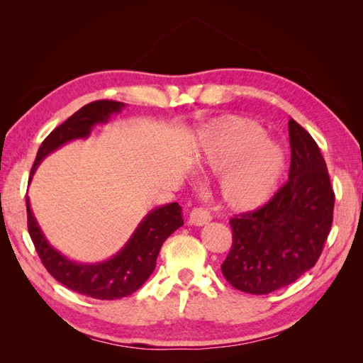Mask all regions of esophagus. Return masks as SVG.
Wrapping results in <instances>:
<instances>
[{
    "label": "esophagus",
    "instance_id": "esophagus-1",
    "mask_svg": "<svg viewBox=\"0 0 363 363\" xmlns=\"http://www.w3.org/2000/svg\"><path fill=\"white\" fill-rule=\"evenodd\" d=\"M212 219V216H211V213H208L206 208H201V207H196V208H194V211L189 213V224L191 225H199V227H201V225H204V224H207L208 221H211Z\"/></svg>",
    "mask_w": 363,
    "mask_h": 363
}]
</instances>
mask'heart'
Instances as JSON below:
<instances>
[{"instance_id":"heart-1","label":"heart","mask_w":363,"mask_h":363,"mask_svg":"<svg viewBox=\"0 0 363 363\" xmlns=\"http://www.w3.org/2000/svg\"><path fill=\"white\" fill-rule=\"evenodd\" d=\"M199 163L206 174L225 172L219 199L228 211L244 213L267 204L277 192L286 156L256 121L228 115L204 128Z\"/></svg>"}]
</instances>
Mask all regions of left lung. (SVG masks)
I'll return each mask as SVG.
<instances>
[{
    "label": "left lung",
    "instance_id": "8db88e82",
    "mask_svg": "<svg viewBox=\"0 0 363 363\" xmlns=\"http://www.w3.org/2000/svg\"><path fill=\"white\" fill-rule=\"evenodd\" d=\"M289 180L255 212L230 219L233 244L221 271L233 288L263 295L288 286L320 259L335 192L313 138L289 119Z\"/></svg>",
    "mask_w": 363,
    "mask_h": 363
}]
</instances>
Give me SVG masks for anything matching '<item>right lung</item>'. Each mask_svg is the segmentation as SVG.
Instances as JSON below:
<instances>
[{
    "label": "right lung",
    "mask_w": 363,
    "mask_h": 363,
    "mask_svg": "<svg viewBox=\"0 0 363 363\" xmlns=\"http://www.w3.org/2000/svg\"><path fill=\"white\" fill-rule=\"evenodd\" d=\"M124 107V103L111 100H100L83 106L79 112L54 128L42 142L28 182H31L40 162L52 151L74 139H86L91 135L94 125L106 124L113 113H119ZM26 203L28 233L43 267L63 286L98 300H116L136 292L155 271L164 240L183 225L179 203L156 207L142 219L127 244L115 256L98 263H80L63 256L48 242L33 215L28 196Z\"/></svg>",
    "instance_id": "obj_1"
}]
</instances>
